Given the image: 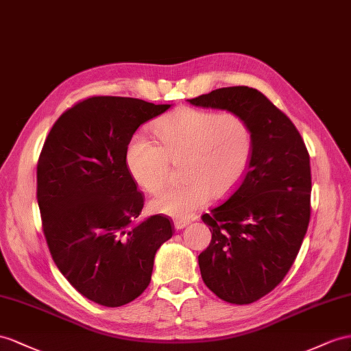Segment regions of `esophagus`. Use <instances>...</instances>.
<instances>
[{"label":"esophagus","mask_w":351,"mask_h":351,"mask_svg":"<svg viewBox=\"0 0 351 351\" xmlns=\"http://www.w3.org/2000/svg\"><path fill=\"white\" fill-rule=\"evenodd\" d=\"M188 223H190V221L188 219H176L175 221V228L176 230H182V228H185Z\"/></svg>","instance_id":"34e87169"}]
</instances>
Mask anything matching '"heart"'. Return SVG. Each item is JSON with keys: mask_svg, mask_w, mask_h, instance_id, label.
<instances>
[{"mask_svg": "<svg viewBox=\"0 0 351 351\" xmlns=\"http://www.w3.org/2000/svg\"><path fill=\"white\" fill-rule=\"evenodd\" d=\"M156 143L134 134L124 152L133 181L148 193L166 182L169 165H181L182 184L156 194L151 209L186 219L210 197L228 194L243 176L252 156L254 134L245 117L179 106L152 125Z\"/></svg>", "mask_w": 351, "mask_h": 351, "instance_id": "1", "label": "heart"}]
</instances>
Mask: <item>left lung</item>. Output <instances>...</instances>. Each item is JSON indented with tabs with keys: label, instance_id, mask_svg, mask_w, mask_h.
Segmentation results:
<instances>
[{
	"label": "left lung",
	"instance_id": "left-lung-1",
	"mask_svg": "<svg viewBox=\"0 0 351 351\" xmlns=\"http://www.w3.org/2000/svg\"><path fill=\"white\" fill-rule=\"evenodd\" d=\"M188 102L237 112L254 134L252 156L226 202L202 219L212 240L199 255L204 285L231 304L271 292L289 271L308 228L310 156L285 112L256 88H217Z\"/></svg>",
	"mask_w": 351,
	"mask_h": 351
}]
</instances>
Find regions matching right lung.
<instances>
[{"mask_svg":"<svg viewBox=\"0 0 351 351\" xmlns=\"http://www.w3.org/2000/svg\"><path fill=\"white\" fill-rule=\"evenodd\" d=\"M169 108L87 97L59 117L41 149L37 200L50 255L80 293L105 307L147 289L156 252L173 234L172 219L161 213L134 223L143 193L124 161L139 125Z\"/></svg>","mask_w":351,"mask_h":351,"instance_id":"add662e5","label":"right lung"}]
</instances>
